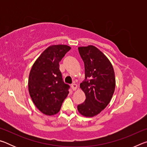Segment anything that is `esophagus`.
<instances>
[{"mask_svg":"<svg viewBox=\"0 0 147 147\" xmlns=\"http://www.w3.org/2000/svg\"><path fill=\"white\" fill-rule=\"evenodd\" d=\"M71 88H72V89H73V90H76V89H77V85L76 84H72L71 85Z\"/></svg>","mask_w":147,"mask_h":147,"instance_id":"obj_1","label":"esophagus"}]
</instances>
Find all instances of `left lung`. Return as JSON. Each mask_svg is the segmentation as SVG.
<instances>
[{"instance_id": "8db88e82", "label": "left lung", "mask_w": 147, "mask_h": 147, "mask_svg": "<svg viewBox=\"0 0 147 147\" xmlns=\"http://www.w3.org/2000/svg\"><path fill=\"white\" fill-rule=\"evenodd\" d=\"M78 51L85 67V80L80 88L86 98L77 108L82 115L91 117L100 113L110 102L115 88V73L109 59L96 47H80Z\"/></svg>"}]
</instances>
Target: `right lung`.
Instances as JSON below:
<instances>
[{"instance_id":"right-lung-1","label":"right lung","mask_w":147,"mask_h":147,"mask_svg":"<svg viewBox=\"0 0 147 147\" xmlns=\"http://www.w3.org/2000/svg\"><path fill=\"white\" fill-rule=\"evenodd\" d=\"M70 49V47L64 45L50 46L36 61L30 72V95L39 110L45 115L58 113L69 93L70 86L64 83L59 63Z\"/></svg>"}]
</instances>
